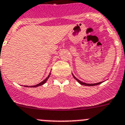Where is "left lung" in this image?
<instances>
[{"instance_id": "left-lung-1", "label": "left lung", "mask_w": 125, "mask_h": 125, "mask_svg": "<svg viewBox=\"0 0 125 125\" xmlns=\"http://www.w3.org/2000/svg\"><path fill=\"white\" fill-rule=\"evenodd\" d=\"M72 75H73V77H74V78H75V79L77 81V82H78L80 84H81V85H85V86H95V85H100V84L102 83H103V82H99V83H85V82H82V81L79 80H78V79H77V78H76V77H75V76H74V75L73 73H72Z\"/></svg>"}]
</instances>
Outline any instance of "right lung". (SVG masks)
<instances>
[{"instance_id":"add662e5","label":"right lung","mask_w":125,"mask_h":125,"mask_svg":"<svg viewBox=\"0 0 125 125\" xmlns=\"http://www.w3.org/2000/svg\"><path fill=\"white\" fill-rule=\"evenodd\" d=\"M50 75H51V73H49V76H47V78H46L44 80H43L42 82H40V83H39V84H37V85H33V86H25V87H33V88H35V87H37V86H41V85H43V84L45 83V82H47V80L49 79V77H50Z\"/></svg>"}]
</instances>
